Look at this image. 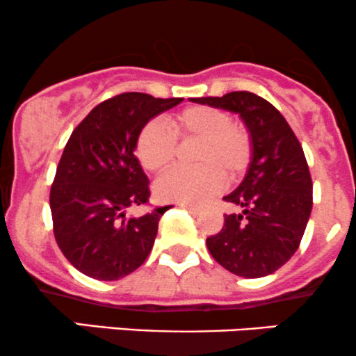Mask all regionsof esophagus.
I'll use <instances>...</instances> for the list:
<instances>
[{
  "mask_svg": "<svg viewBox=\"0 0 356 356\" xmlns=\"http://www.w3.org/2000/svg\"><path fill=\"white\" fill-rule=\"evenodd\" d=\"M181 209H185V210H188V211H191V213H198L200 211V209L198 207H195V205H188V203H181Z\"/></svg>",
  "mask_w": 356,
  "mask_h": 356,
  "instance_id": "1",
  "label": "esophagus"
}]
</instances>
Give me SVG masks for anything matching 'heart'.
I'll return each instance as SVG.
<instances>
[{"label": "heart", "instance_id": "heart-1", "mask_svg": "<svg viewBox=\"0 0 356 356\" xmlns=\"http://www.w3.org/2000/svg\"><path fill=\"white\" fill-rule=\"evenodd\" d=\"M168 126L147 122L136 139V154L149 173L168 170L177 158V139L198 143L193 151L195 170H175L159 178L154 193L161 202L200 203L220 190L222 181L243 177L252 158L249 131L232 122L230 114L210 106H193L173 114Z\"/></svg>", "mask_w": 356, "mask_h": 356}]
</instances>
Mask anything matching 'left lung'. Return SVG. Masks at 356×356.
I'll use <instances>...</instances> for the list:
<instances>
[{"instance_id": "1", "label": "left lung", "mask_w": 356, "mask_h": 356, "mask_svg": "<svg viewBox=\"0 0 356 356\" xmlns=\"http://www.w3.org/2000/svg\"><path fill=\"white\" fill-rule=\"evenodd\" d=\"M241 115L252 139V158L241 185L225 202L241 213L225 215L207 238L211 257L241 277H264L293 257L313 209V181L305 151L284 115L247 90L191 99Z\"/></svg>"}]
</instances>
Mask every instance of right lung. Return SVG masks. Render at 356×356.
<instances>
[{"label": "right lung", "instance_id": "right-lung-1", "mask_svg": "<svg viewBox=\"0 0 356 356\" xmlns=\"http://www.w3.org/2000/svg\"><path fill=\"white\" fill-rule=\"evenodd\" d=\"M181 97L126 92L95 106L67 141L50 190L54 234L67 261L99 281L134 273L153 249L165 210L127 217L149 200V179L134 156L139 131Z\"/></svg>", "mask_w": 356, "mask_h": 356}]
</instances>
